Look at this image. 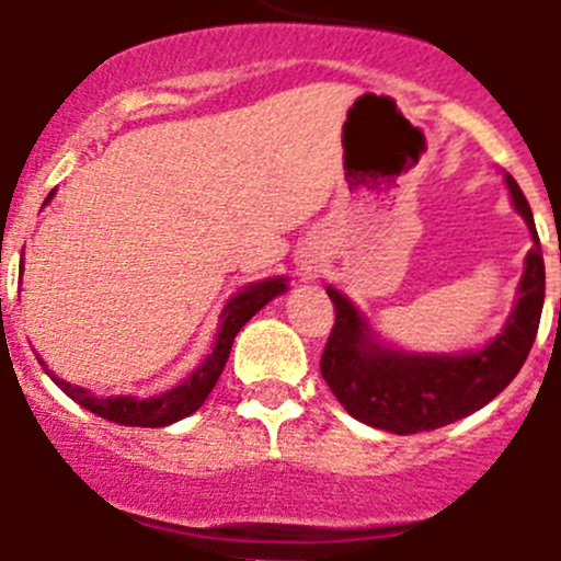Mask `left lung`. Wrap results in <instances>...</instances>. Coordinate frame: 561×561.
<instances>
[{"label":"left lung","instance_id":"1","mask_svg":"<svg viewBox=\"0 0 561 561\" xmlns=\"http://www.w3.org/2000/svg\"><path fill=\"white\" fill-rule=\"evenodd\" d=\"M512 204L529 226L535 248L517 286L504 330L484 350L462 355H413L382 346L344 295L328 286L335 324L322 352V377L352 419L393 435L437 430L493 402L520 371L540 328L546 264L529 201L506 175Z\"/></svg>","mask_w":561,"mask_h":561}]
</instances>
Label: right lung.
<instances>
[{"mask_svg":"<svg viewBox=\"0 0 561 561\" xmlns=\"http://www.w3.org/2000/svg\"><path fill=\"white\" fill-rule=\"evenodd\" d=\"M55 192H49V197ZM46 197V201H49ZM286 291V277H270V280H259L253 286H244L239 295H233L228 300V306L222 308V317H220V330H217V339H215V350L209 352L204 364L197 366L190 377H186L181 386L170 388V391L159 393V397L151 399H137V397H106L99 399L88 391V388H77L71 382L60 380L57 375H51L46 369V360H41L46 375L68 393L77 404H82L84 410L90 413L101 415L106 421H115V424H124V426H168L173 421L186 419V415L195 413L201 404L206 402V397L211 393V388L217 386L220 380L222 369H226V360L231 355V346L233 339H237L239 330L244 328L248 319L255 317V311L266 306L272 297L284 295Z\"/></svg>","mask_w":561,"mask_h":561,"instance_id":"right-lung-1","label":"right lung"}]
</instances>
